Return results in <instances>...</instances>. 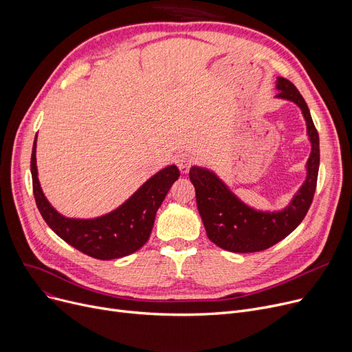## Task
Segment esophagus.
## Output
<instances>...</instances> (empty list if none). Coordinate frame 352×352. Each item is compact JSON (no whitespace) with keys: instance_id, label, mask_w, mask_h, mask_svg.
<instances>
[{"instance_id":"34e87169","label":"esophagus","mask_w":352,"mask_h":352,"mask_svg":"<svg viewBox=\"0 0 352 352\" xmlns=\"http://www.w3.org/2000/svg\"><path fill=\"white\" fill-rule=\"evenodd\" d=\"M194 160H195L194 155L190 154V153L181 154V155L178 157V160H177V165H178L179 171H181L182 174H187V173L190 171V168H191V165L194 164Z\"/></svg>"}]
</instances>
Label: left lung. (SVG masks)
<instances>
[{
    "instance_id": "left-lung-1",
    "label": "left lung",
    "mask_w": 352,
    "mask_h": 352,
    "mask_svg": "<svg viewBox=\"0 0 352 352\" xmlns=\"http://www.w3.org/2000/svg\"><path fill=\"white\" fill-rule=\"evenodd\" d=\"M276 98L297 104L307 122L311 154L307 161V178L301 188L281 211H256L239 199L217 174L201 166H191L190 179L195 187L197 207L211 241L231 252H256L280 243L297 228L307 215L317 188L320 168V138L308 105L295 85L276 78Z\"/></svg>"
}]
</instances>
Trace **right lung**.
Wrapping results in <instances>:
<instances>
[{
  "instance_id": "add662e5",
  "label": "right lung",
  "mask_w": 352,
  "mask_h": 352,
  "mask_svg": "<svg viewBox=\"0 0 352 352\" xmlns=\"http://www.w3.org/2000/svg\"><path fill=\"white\" fill-rule=\"evenodd\" d=\"M35 151L36 137L31 154V175L34 198L38 211L48 227L67 244L97 260H114V258L126 256L148 241L155 214L171 186L179 177L177 165H170L144 182L117 210L91 219L67 218L51 207L41 190Z\"/></svg>"
}]
</instances>
